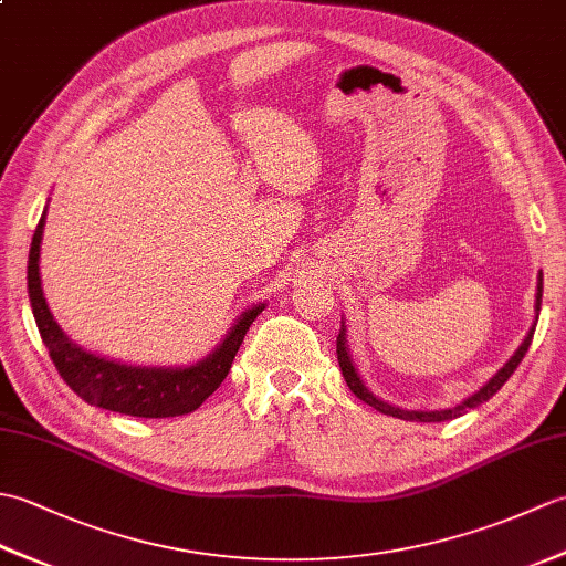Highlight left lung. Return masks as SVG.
I'll list each match as a JSON object with an SVG mask.
<instances>
[{"mask_svg":"<svg viewBox=\"0 0 566 566\" xmlns=\"http://www.w3.org/2000/svg\"><path fill=\"white\" fill-rule=\"evenodd\" d=\"M539 304H543V272H539V276H537V296H535V311L539 314ZM533 335H535V323H533V328H531V333L525 335V340H523V345L518 347V350H515V355L509 359L506 365H503L494 377H491L482 389H479L476 394H472L469 396V399H464L462 403H457V406H452V408H444V411H403V408H399V406H391V403H384L381 399H377L375 394H371L367 387H365V381L359 379V375H357V369H355V365H353V359H350V353H347V343H345V326H343V331L338 333V363H340V369H343V377H345V381H347V387H350V391L357 396L359 401H365V403H369L371 408H377V411H381V413H387V416H394V418H403V420H418V423H440V420H452V418H457V416H464L469 408H476V406H482L484 401H489L491 396H494L503 384L509 381V377L513 375L515 371V367L521 365V359L525 357V353H527V347H531V343H533Z\"/></svg>","mask_w":566,"mask_h":566,"instance_id":"1","label":"left lung"}]
</instances>
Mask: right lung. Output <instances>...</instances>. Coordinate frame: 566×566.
<instances>
[{
	"label": "right lung",
	"instance_id": "right-lung-1",
	"mask_svg": "<svg viewBox=\"0 0 566 566\" xmlns=\"http://www.w3.org/2000/svg\"><path fill=\"white\" fill-rule=\"evenodd\" d=\"M43 226L45 211L35 226L29 250V302L48 355L67 387L87 403L136 418H172L197 411L231 371L238 347L243 343L250 323L262 314L264 304L248 308L228 331L223 343L207 359L191 367H130L97 357L67 340L45 304L39 272Z\"/></svg>",
	"mask_w": 566,
	"mask_h": 566
}]
</instances>
